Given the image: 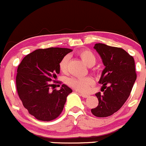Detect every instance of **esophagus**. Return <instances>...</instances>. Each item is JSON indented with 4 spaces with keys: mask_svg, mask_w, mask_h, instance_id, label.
Wrapping results in <instances>:
<instances>
[{
    "mask_svg": "<svg viewBox=\"0 0 146 146\" xmlns=\"http://www.w3.org/2000/svg\"><path fill=\"white\" fill-rule=\"evenodd\" d=\"M80 95L81 96H82V97H84V98H87V97H88V96H89L88 94H82V93H80Z\"/></svg>",
    "mask_w": 146,
    "mask_h": 146,
    "instance_id": "1",
    "label": "esophagus"
}]
</instances>
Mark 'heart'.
I'll use <instances>...</instances> for the list:
<instances>
[{"label": "heart", "mask_w": 146, "mask_h": 146, "mask_svg": "<svg viewBox=\"0 0 146 146\" xmlns=\"http://www.w3.org/2000/svg\"><path fill=\"white\" fill-rule=\"evenodd\" d=\"M78 55L84 62V64L88 66H92L96 64V58L92 51L89 50H82L78 52ZM69 61V56L66 55L60 60L59 63V68L62 72L66 71L67 64ZM67 84L71 87L74 88L77 91L81 92H86L89 89L90 86L93 84V80L90 77H72L68 78L66 80Z\"/></svg>", "instance_id": "1"}]
</instances>
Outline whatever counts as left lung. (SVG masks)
Segmentation results:
<instances>
[{
	"label": "left lung",
	"instance_id": "left-lung-1",
	"mask_svg": "<svg viewBox=\"0 0 146 146\" xmlns=\"http://www.w3.org/2000/svg\"><path fill=\"white\" fill-rule=\"evenodd\" d=\"M94 48L100 55L105 68L99 81L103 85V94H96L99 104L91 109V113L95 116L104 118L116 113L129 96L137 78L135 60L120 47L98 43Z\"/></svg>",
	"mask_w": 146,
	"mask_h": 146
}]
</instances>
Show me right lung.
Instances as JSON below:
<instances>
[{
  "label": "right lung",
  "instance_id": "right-lung-1",
  "mask_svg": "<svg viewBox=\"0 0 146 146\" xmlns=\"http://www.w3.org/2000/svg\"><path fill=\"white\" fill-rule=\"evenodd\" d=\"M71 49H38L25 56L18 66L16 86L19 97L28 113L36 119L50 121L63 111L72 90L62 85L60 90H49L60 73L59 63Z\"/></svg>",
  "mask_w": 146,
  "mask_h": 146
}]
</instances>
